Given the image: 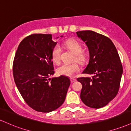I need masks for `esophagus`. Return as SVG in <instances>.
<instances>
[{
	"mask_svg": "<svg viewBox=\"0 0 131 131\" xmlns=\"http://www.w3.org/2000/svg\"><path fill=\"white\" fill-rule=\"evenodd\" d=\"M70 80H71V82H74L75 81H76V79H75V78H71Z\"/></svg>",
	"mask_w": 131,
	"mask_h": 131,
	"instance_id": "1",
	"label": "esophagus"
}]
</instances>
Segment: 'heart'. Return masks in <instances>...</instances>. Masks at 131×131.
<instances>
[{"instance_id":"heart-1","label":"heart","mask_w":131,"mask_h":131,"mask_svg":"<svg viewBox=\"0 0 131 131\" xmlns=\"http://www.w3.org/2000/svg\"><path fill=\"white\" fill-rule=\"evenodd\" d=\"M63 45L75 54L74 60L80 63H84L87 60V55L82 52L81 43L75 39H68L64 41ZM52 60L55 63L58 64L61 60V48L58 44L53 47L52 51ZM80 67L77 63L71 64H63L57 68V72L59 75L71 77L79 71Z\"/></svg>"}]
</instances>
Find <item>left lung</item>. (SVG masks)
Listing matches in <instances>:
<instances>
[{
	"instance_id": "1",
	"label": "left lung",
	"mask_w": 131,
	"mask_h": 131,
	"mask_svg": "<svg viewBox=\"0 0 131 131\" xmlns=\"http://www.w3.org/2000/svg\"><path fill=\"white\" fill-rule=\"evenodd\" d=\"M85 42L89 52V63L82 73L91 77H81L80 97L92 108L106 106L118 94L123 74V66L118 51L108 37L92 31L76 32Z\"/></svg>"
}]
</instances>
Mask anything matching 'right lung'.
Listing matches in <instances>:
<instances>
[{"label": "right lung", "instance_id": "right-lung-1", "mask_svg": "<svg viewBox=\"0 0 131 131\" xmlns=\"http://www.w3.org/2000/svg\"><path fill=\"white\" fill-rule=\"evenodd\" d=\"M56 44L52 34H33L22 40L15 55V82L26 103L37 112L49 113L59 108L70 85L65 76L49 78L54 74L52 51Z\"/></svg>", "mask_w": 131, "mask_h": 131}]
</instances>
